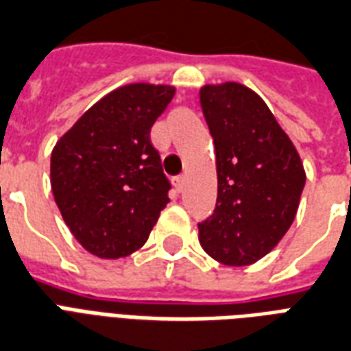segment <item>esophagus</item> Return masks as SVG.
Here are the masks:
<instances>
[{
  "label": "esophagus",
  "mask_w": 351,
  "mask_h": 351,
  "mask_svg": "<svg viewBox=\"0 0 351 351\" xmlns=\"http://www.w3.org/2000/svg\"><path fill=\"white\" fill-rule=\"evenodd\" d=\"M173 181H176V189H178L179 192L183 191V186H185V176H178Z\"/></svg>",
  "instance_id": "34e87169"
}]
</instances>
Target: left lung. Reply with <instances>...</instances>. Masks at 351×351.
<instances>
[{"label":"left lung","mask_w":351,"mask_h":351,"mask_svg":"<svg viewBox=\"0 0 351 351\" xmlns=\"http://www.w3.org/2000/svg\"><path fill=\"white\" fill-rule=\"evenodd\" d=\"M199 104L218 173L215 213L197 223L199 244L218 263L254 265L294 222L304 165L268 105L247 86L205 85Z\"/></svg>","instance_id":"8db88e82"}]
</instances>
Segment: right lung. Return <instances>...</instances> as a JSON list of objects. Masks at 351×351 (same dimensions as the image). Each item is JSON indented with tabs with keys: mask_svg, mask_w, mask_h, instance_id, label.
<instances>
[{
	"mask_svg": "<svg viewBox=\"0 0 351 351\" xmlns=\"http://www.w3.org/2000/svg\"><path fill=\"white\" fill-rule=\"evenodd\" d=\"M173 94L168 85L120 86L92 105L55 144V204L92 255L120 259L136 252L170 202V181L149 131Z\"/></svg>",
	"mask_w": 351,
	"mask_h": 351,
	"instance_id": "right-lung-1",
	"label": "right lung"
}]
</instances>
